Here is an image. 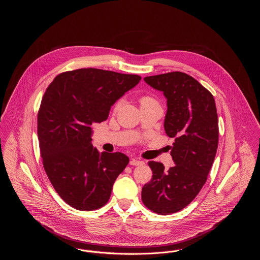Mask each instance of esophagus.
Segmentation results:
<instances>
[{
  "label": "esophagus",
  "mask_w": 260,
  "mask_h": 260,
  "mask_svg": "<svg viewBox=\"0 0 260 260\" xmlns=\"http://www.w3.org/2000/svg\"><path fill=\"white\" fill-rule=\"evenodd\" d=\"M130 165H133V166L144 165V161H141V160H138V159H131L130 160Z\"/></svg>",
  "instance_id": "1"
}]
</instances>
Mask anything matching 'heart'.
I'll use <instances>...</instances> for the list:
<instances>
[{"mask_svg":"<svg viewBox=\"0 0 260 260\" xmlns=\"http://www.w3.org/2000/svg\"><path fill=\"white\" fill-rule=\"evenodd\" d=\"M150 101H154V100H153L152 98H150V97H147V96L142 97V98L140 99V105H142V104H144V103H147V102H150ZM119 106H120V102H117V103L115 104V107H114L115 111L119 109Z\"/></svg>","mask_w":260,"mask_h":260,"instance_id":"b5f03b06","label":"heart"}]
</instances>
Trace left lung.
Here are the masks:
<instances>
[{"mask_svg": "<svg viewBox=\"0 0 260 260\" xmlns=\"http://www.w3.org/2000/svg\"><path fill=\"white\" fill-rule=\"evenodd\" d=\"M167 99L164 129L174 138L170 152L175 163L168 170L149 161L152 179L142 188V201L151 211L167 215L185 208L207 180L218 146V118L212 94L182 72L145 77Z\"/></svg>", "mask_w": 260, "mask_h": 260, "instance_id": "1", "label": "left lung"}]
</instances>
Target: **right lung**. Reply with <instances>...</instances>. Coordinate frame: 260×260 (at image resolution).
Returning <instances> with one entry per match:
<instances>
[{"label": "right lung", "mask_w": 260, "mask_h": 260, "mask_svg": "<svg viewBox=\"0 0 260 260\" xmlns=\"http://www.w3.org/2000/svg\"><path fill=\"white\" fill-rule=\"evenodd\" d=\"M141 77L94 68L58 75L38 112L44 169L59 196L77 210L104 206L129 158L93 147L92 125L108 118L111 106Z\"/></svg>", "instance_id": "right-lung-1"}]
</instances>
